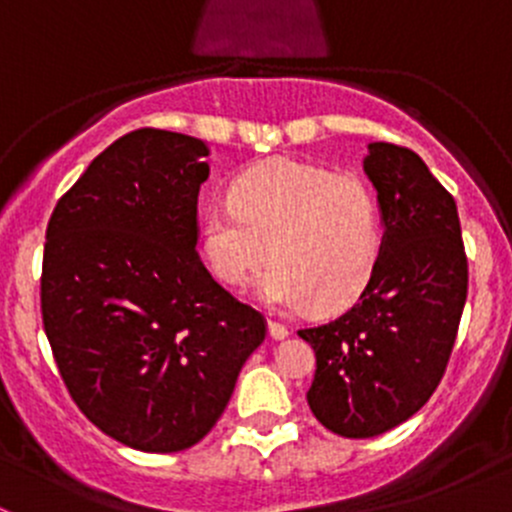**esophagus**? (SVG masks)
<instances>
[{"label": "esophagus", "mask_w": 512, "mask_h": 512, "mask_svg": "<svg viewBox=\"0 0 512 512\" xmlns=\"http://www.w3.org/2000/svg\"><path fill=\"white\" fill-rule=\"evenodd\" d=\"M267 329H270V337L272 339H285L287 337V327L282 322H277V319H267Z\"/></svg>", "instance_id": "esophagus-1"}]
</instances>
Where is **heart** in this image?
<instances>
[{"label": "heart", "mask_w": 512, "mask_h": 512, "mask_svg": "<svg viewBox=\"0 0 512 512\" xmlns=\"http://www.w3.org/2000/svg\"><path fill=\"white\" fill-rule=\"evenodd\" d=\"M384 230L376 195L359 175L275 160L235 180L230 198L200 215V252L227 287L260 282L270 307L339 312L374 280Z\"/></svg>", "instance_id": "1"}]
</instances>
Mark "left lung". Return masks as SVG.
Returning a JSON list of instances; mask_svg holds the SVG:
<instances>
[{
  "mask_svg": "<svg viewBox=\"0 0 512 512\" xmlns=\"http://www.w3.org/2000/svg\"><path fill=\"white\" fill-rule=\"evenodd\" d=\"M384 245L379 270L342 317L299 329L317 371L307 404L324 428L371 438L411 418L446 374L468 294L453 195L414 151L369 143Z\"/></svg>",
  "mask_w": 512,
  "mask_h": 512,
  "instance_id": "obj_1",
  "label": "left lung"
}]
</instances>
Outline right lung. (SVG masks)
<instances>
[{"instance_id":"1","label":"right lung","mask_w":512,"mask_h":512,"mask_svg":"<svg viewBox=\"0 0 512 512\" xmlns=\"http://www.w3.org/2000/svg\"><path fill=\"white\" fill-rule=\"evenodd\" d=\"M208 153L183 133H126L46 227L41 319L61 379L81 414L136 451L195 446L267 334L195 250Z\"/></svg>"}]
</instances>
